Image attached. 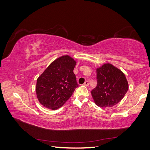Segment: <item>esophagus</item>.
<instances>
[{
	"label": "esophagus",
	"mask_w": 150,
	"mask_h": 150,
	"mask_svg": "<svg viewBox=\"0 0 150 150\" xmlns=\"http://www.w3.org/2000/svg\"><path fill=\"white\" fill-rule=\"evenodd\" d=\"M83 85L84 86H88V85H89V81H86V82L83 84Z\"/></svg>",
	"instance_id": "1"
}]
</instances>
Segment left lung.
<instances>
[{
  "label": "left lung",
  "mask_w": 150,
  "mask_h": 150,
  "mask_svg": "<svg viewBox=\"0 0 150 150\" xmlns=\"http://www.w3.org/2000/svg\"><path fill=\"white\" fill-rule=\"evenodd\" d=\"M97 86L91 95L97 106L112 107L123 98L128 90L125 74L111 64H104L96 69Z\"/></svg>",
  "instance_id": "8db88e82"
}]
</instances>
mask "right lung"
<instances>
[{"instance_id": "add662e5", "label": "right lung", "mask_w": 150, "mask_h": 150, "mask_svg": "<svg viewBox=\"0 0 150 150\" xmlns=\"http://www.w3.org/2000/svg\"><path fill=\"white\" fill-rule=\"evenodd\" d=\"M76 62L69 56L57 58L37 79L35 92L39 103L52 110L61 108L79 84L73 70Z\"/></svg>"}]
</instances>
